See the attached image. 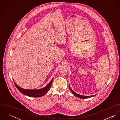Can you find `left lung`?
Instances as JSON below:
<instances>
[{
    "label": "left lung",
    "instance_id": "obj_1",
    "mask_svg": "<svg viewBox=\"0 0 120 120\" xmlns=\"http://www.w3.org/2000/svg\"><path fill=\"white\" fill-rule=\"evenodd\" d=\"M69 88H70V89L71 90V92L73 93V94H74L75 95V96H76V97H78V98H91V97H94L96 95H93V96H82V95H80L79 94H78L77 93H76V92H75L71 89V88L70 87V86H69Z\"/></svg>",
    "mask_w": 120,
    "mask_h": 120
}]
</instances>
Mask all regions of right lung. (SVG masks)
<instances>
[{
	"label": "right lung",
	"mask_w": 120,
	"mask_h": 120,
	"mask_svg": "<svg viewBox=\"0 0 120 120\" xmlns=\"http://www.w3.org/2000/svg\"><path fill=\"white\" fill-rule=\"evenodd\" d=\"M53 79V78L52 79L51 81L49 82V83L47 86H46L45 87L41 89H36V90H30V89H23L18 86L17 84L15 82L14 80L13 81L14 82V84L17 88L22 94L30 97L39 98V97L43 96L46 93L48 92V91H49V90L50 88L51 87Z\"/></svg>",
	"instance_id": "obj_1"
}]
</instances>
